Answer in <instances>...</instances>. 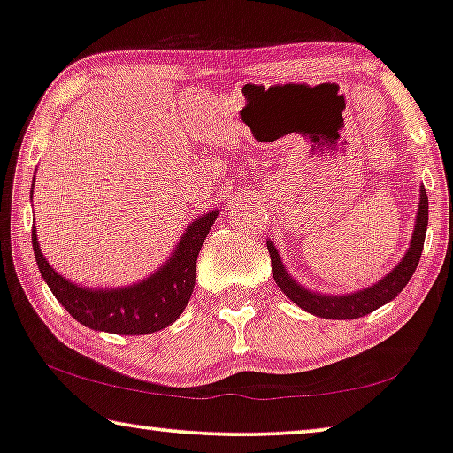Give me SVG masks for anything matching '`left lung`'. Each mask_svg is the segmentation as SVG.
<instances>
[{"label": "left lung", "instance_id": "1", "mask_svg": "<svg viewBox=\"0 0 453 453\" xmlns=\"http://www.w3.org/2000/svg\"><path fill=\"white\" fill-rule=\"evenodd\" d=\"M427 219H429V199H427V193H425V187L421 185L419 209H417L413 238H411V246L407 250V254L403 256L399 265L390 270L384 279L378 280L372 287L362 288V291L357 293L323 295V293H313L309 291V288L301 287L299 282H295L293 276L287 273V268L280 260L279 250H276L273 246V242L268 240L266 246L270 252V262H273V276L276 285L280 287V291L285 293L295 305L305 309L307 313L326 317V319H357V317H364L376 311V309L382 307L384 303L393 301L395 296L407 287L411 276H413V273L417 270V265H419L425 234H427Z\"/></svg>", "mask_w": 453, "mask_h": 453}]
</instances>
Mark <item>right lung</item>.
I'll list each match as a JSON object with an SVG mask.
<instances>
[{"instance_id": "right-lung-1", "label": "right lung", "mask_w": 453, "mask_h": 453, "mask_svg": "<svg viewBox=\"0 0 453 453\" xmlns=\"http://www.w3.org/2000/svg\"><path fill=\"white\" fill-rule=\"evenodd\" d=\"M218 213V209H213L195 219L185 229L171 258L157 273L124 288H87L66 280L44 258L36 227H32V248L46 285L79 323L97 332L146 335L168 327L183 313L195 287L199 250Z\"/></svg>"}]
</instances>
